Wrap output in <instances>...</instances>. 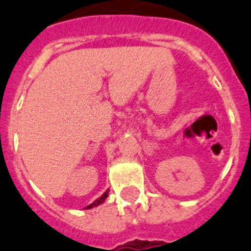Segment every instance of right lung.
<instances>
[{
  "label": "right lung",
  "mask_w": 251,
  "mask_h": 251,
  "mask_svg": "<svg viewBox=\"0 0 251 251\" xmlns=\"http://www.w3.org/2000/svg\"><path fill=\"white\" fill-rule=\"evenodd\" d=\"M106 198H107V191H106V192H105V193H104V194H102V196H101V197H100V198H98V200H97V201H95V202H94V203H91V204H90V205H88V207H86V208H85V209H90V208H93V207H97V205L101 204V203H102V202H104V201H105V200H106Z\"/></svg>",
  "instance_id": "1"
}]
</instances>
